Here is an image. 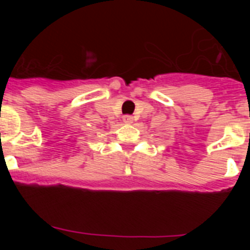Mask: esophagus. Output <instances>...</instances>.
<instances>
[{"instance_id": "esophagus-1", "label": "esophagus", "mask_w": 250, "mask_h": 250, "mask_svg": "<svg viewBox=\"0 0 250 250\" xmlns=\"http://www.w3.org/2000/svg\"><path fill=\"white\" fill-rule=\"evenodd\" d=\"M123 121L125 124H131L134 121V118H132L131 115H124L123 116Z\"/></svg>"}]
</instances>
